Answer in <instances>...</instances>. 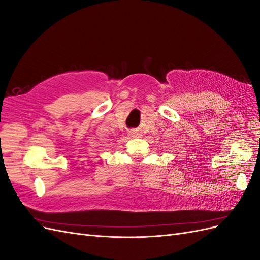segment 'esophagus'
<instances>
[{"instance_id":"1","label":"esophagus","mask_w":260,"mask_h":260,"mask_svg":"<svg viewBox=\"0 0 260 260\" xmlns=\"http://www.w3.org/2000/svg\"><path fill=\"white\" fill-rule=\"evenodd\" d=\"M131 136H133V137H137V136H139V133H131Z\"/></svg>"}]
</instances>
